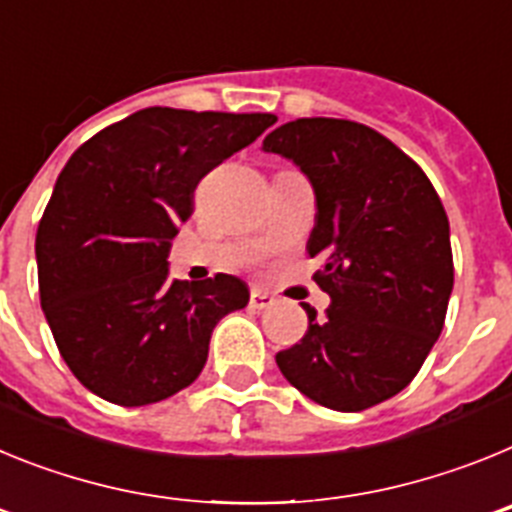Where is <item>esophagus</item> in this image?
Returning <instances> with one entry per match:
<instances>
[{
  "label": "esophagus",
  "instance_id": "1",
  "mask_svg": "<svg viewBox=\"0 0 512 512\" xmlns=\"http://www.w3.org/2000/svg\"><path fill=\"white\" fill-rule=\"evenodd\" d=\"M248 305H251L253 310H269V307L274 305V297L261 292V289H251V300H248Z\"/></svg>",
  "mask_w": 512,
  "mask_h": 512
}]
</instances>
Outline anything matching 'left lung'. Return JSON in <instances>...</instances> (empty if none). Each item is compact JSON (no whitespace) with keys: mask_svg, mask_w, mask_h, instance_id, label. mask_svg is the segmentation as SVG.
Listing matches in <instances>:
<instances>
[{"mask_svg":"<svg viewBox=\"0 0 512 512\" xmlns=\"http://www.w3.org/2000/svg\"><path fill=\"white\" fill-rule=\"evenodd\" d=\"M315 192L307 253L330 295L305 305L307 333L277 354L279 372L323 408L359 413L405 390L446 320L454 259L449 217L413 158L351 120L302 117L264 138Z\"/></svg>","mask_w":512,"mask_h":512,"instance_id":"8db88e82","label":"left lung"}]
</instances>
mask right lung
<instances>
[{
  "label": "right lung",
  "instance_id": "obj_1",
  "mask_svg": "<svg viewBox=\"0 0 512 512\" xmlns=\"http://www.w3.org/2000/svg\"><path fill=\"white\" fill-rule=\"evenodd\" d=\"M274 122L266 112L146 107L63 166L35 235L40 307L89 392L140 408L200 377L212 330L248 305V287L230 274L169 279L171 238L202 176Z\"/></svg>",
  "mask_w": 512,
  "mask_h": 512
}]
</instances>
